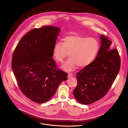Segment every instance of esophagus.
I'll return each instance as SVG.
<instances>
[{
  "mask_svg": "<svg viewBox=\"0 0 128 128\" xmlns=\"http://www.w3.org/2000/svg\"><path fill=\"white\" fill-rule=\"evenodd\" d=\"M73 76V74L72 73H68V77H72Z\"/></svg>",
  "mask_w": 128,
  "mask_h": 128,
  "instance_id": "obj_1",
  "label": "esophagus"
}]
</instances>
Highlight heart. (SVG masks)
Listing matches in <instances>:
<instances>
[{
	"instance_id": "b5f03b06",
	"label": "heart",
	"mask_w": 128,
	"mask_h": 128,
	"mask_svg": "<svg viewBox=\"0 0 128 128\" xmlns=\"http://www.w3.org/2000/svg\"><path fill=\"white\" fill-rule=\"evenodd\" d=\"M100 43L94 38L71 35L63 39V44L56 43L53 55L55 60L62 63L69 53L70 58L62 66L66 72H72L77 66L84 68L94 60L100 50Z\"/></svg>"
}]
</instances>
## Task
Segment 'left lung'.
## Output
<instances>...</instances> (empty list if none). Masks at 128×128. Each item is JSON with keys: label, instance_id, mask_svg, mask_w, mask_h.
Returning <instances> with one entry per match:
<instances>
[{"label": "left lung", "instance_id": "1", "mask_svg": "<svg viewBox=\"0 0 128 128\" xmlns=\"http://www.w3.org/2000/svg\"><path fill=\"white\" fill-rule=\"evenodd\" d=\"M101 45L94 60L79 72L77 84L73 91L76 100L83 104H92L109 91L119 73L121 60L117 49H111L112 42L100 34Z\"/></svg>", "mask_w": 128, "mask_h": 128}]
</instances>
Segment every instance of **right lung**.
<instances>
[{
  "label": "right lung",
  "mask_w": 128,
  "mask_h": 128,
  "mask_svg": "<svg viewBox=\"0 0 128 128\" xmlns=\"http://www.w3.org/2000/svg\"><path fill=\"white\" fill-rule=\"evenodd\" d=\"M60 31L50 26L34 28L20 39L13 54L12 68L20 90L38 104L48 101L67 79L52 58Z\"/></svg>",
  "instance_id": "right-lung-1"
}]
</instances>
